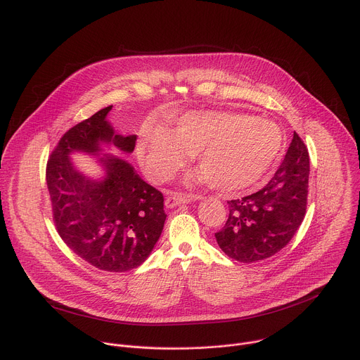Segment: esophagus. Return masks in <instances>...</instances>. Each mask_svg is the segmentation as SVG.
Returning <instances> with one entry per match:
<instances>
[{
    "label": "esophagus",
    "instance_id": "1",
    "mask_svg": "<svg viewBox=\"0 0 360 360\" xmlns=\"http://www.w3.org/2000/svg\"><path fill=\"white\" fill-rule=\"evenodd\" d=\"M193 199H199V196H192V195H182V193H172L165 198V207L167 208H175L179 207L182 203L192 202Z\"/></svg>",
    "mask_w": 360,
    "mask_h": 360
}]
</instances>
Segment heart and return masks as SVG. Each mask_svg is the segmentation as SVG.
<instances>
[{
    "label": "heart",
    "instance_id": "obj_1",
    "mask_svg": "<svg viewBox=\"0 0 360 360\" xmlns=\"http://www.w3.org/2000/svg\"><path fill=\"white\" fill-rule=\"evenodd\" d=\"M282 146L283 132L271 120L229 111H198L176 118L171 129L146 125L136 152L155 182L174 178L193 153L200 169L188 176L189 184H208L222 193H239L269 172Z\"/></svg>",
    "mask_w": 360,
    "mask_h": 360
}]
</instances>
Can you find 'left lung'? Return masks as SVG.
<instances>
[{
    "instance_id": "left-lung-1",
    "label": "left lung",
    "mask_w": 360,
    "mask_h": 360,
    "mask_svg": "<svg viewBox=\"0 0 360 360\" xmlns=\"http://www.w3.org/2000/svg\"><path fill=\"white\" fill-rule=\"evenodd\" d=\"M309 153L295 132L272 179L258 192L228 200L229 217L215 233L229 258L252 264L285 248L300 226L307 202Z\"/></svg>"
}]
</instances>
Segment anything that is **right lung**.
Segmentation results:
<instances>
[{
	"label": "right lung",
	"mask_w": 360,
	"mask_h": 360,
	"mask_svg": "<svg viewBox=\"0 0 360 360\" xmlns=\"http://www.w3.org/2000/svg\"><path fill=\"white\" fill-rule=\"evenodd\" d=\"M112 105L68 129L46 162V186L57 232L79 258L107 272L138 268L158 242L167 214L162 193L115 155L99 158L101 179H89L70 160L98 155L102 145L131 153L136 135H118L107 121Z\"/></svg>",
	"instance_id": "1"
}]
</instances>
